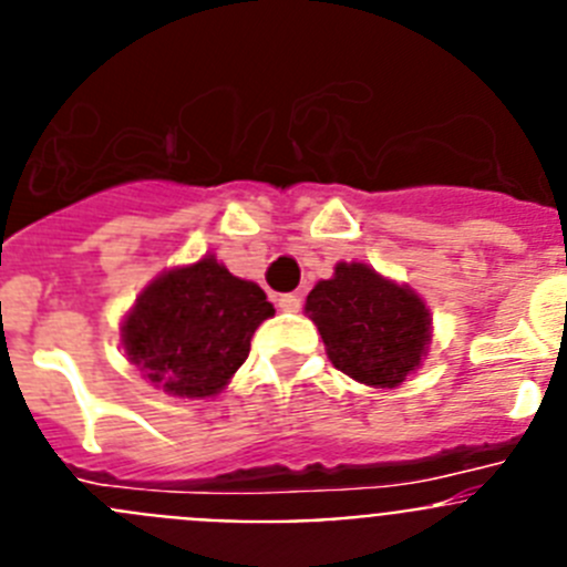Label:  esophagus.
<instances>
[{
    "instance_id": "34e87169",
    "label": "esophagus",
    "mask_w": 567,
    "mask_h": 567,
    "mask_svg": "<svg viewBox=\"0 0 567 567\" xmlns=\"http://www.w3.org/2000/svg\"><path fill=\"white\" fill-rule=\"evenodd\" d=\"M300 303H303V298H300V295H295V292L280 295V298H278V307L284 309V312H298Z\"/></svg>"
}]
</instances>
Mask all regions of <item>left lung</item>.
Here are the masks:
<instances>
[{
    "instance_id": "8db88e82",
    "label": "left lung",
    "mask_w": 567,
    "mask_h": 567,
    "mask_svg": "<svg viewBox=\"0 0 567 567\" xmlns=\"http://www.w3.org/2000/svg\"><path fill=\"white\" fill-rule=\"evenodd\" d=\"M334 369L372 389H394L423 365L432 343V312L412 287L340 260L318 280L307 307Z\"/></svg>"
}]
</instances>
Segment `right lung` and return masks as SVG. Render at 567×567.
Instances as JSON below:
<instances>
[{
  "mask_svg": "<svg viewBox=\"0 0 567 567\" xmlns=\"http://www.w3.org/2000/svg\"><path fill=\"white\" fill-rule=\"evenodd\" d=\"M275 307L215 255L155 275L122 320V346L147 383L173 398H213L249 354Z\"/></svg>",
  "mask_w": 567,
  "mask_h": 567,
  "instance_id": "right-lung-1",
  "label": "right lung"
}]
</instances>
